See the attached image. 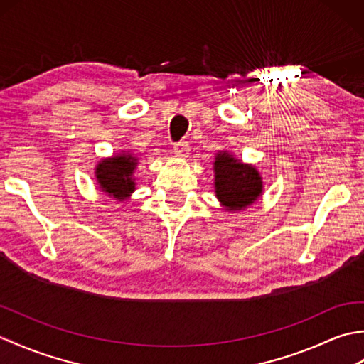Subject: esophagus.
<instances>
[{
  "instance_id": "34e87169",
  "label": "esophagus",
  "mask_w": 364,
  "mask_h": 364,
  "mask_svg": "<svg viewBox=\"0 0 364 364\" xmlns=\"http://www.w3.org/2000/svg\"><path fill=\"white\" fill-rule=\"evenodd\" d=\"M173 153L178 158H188L189 156V144L188 142H178L173 145Z\"/></svg>"
}]
</instances>
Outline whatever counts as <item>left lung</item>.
Masks as SVG:
<instances>
[{
    "label": "left lung",
    "mask_w": 364,
    "mask_h": 364,
    "mask_svg": "<svg viewBox=\"0 0 364 364\" xmlns=\"http://www.w3.org/2000/svg\"><path fill=\"white\" fill-rule=\"evenodd\" d=\"M213 170L214 194L225 211H244L262 196L264 183L259 170L252 164H245L230 151L220 150L215 153Z\"/></svg>",
    "instance_id": "obj_1"
}]
</instances>
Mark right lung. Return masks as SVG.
<instances>
[{"label": "right lung", "instance_id": "obj_1", "mask_svg": "<svg viewBox=\"0 0 364 364\" xmlns=\"http://www.w3.org/2000/svg\"><path fill=\"white\" fill-rule=\"evenodd\" d=\"M137 164V156L129 151L100 159L95 166V180L100 191L117 202H127L136 191L134 172Z\"/></svg>", "mask_w": 364, "mask_h": 364}]
</instances>
